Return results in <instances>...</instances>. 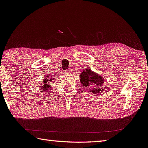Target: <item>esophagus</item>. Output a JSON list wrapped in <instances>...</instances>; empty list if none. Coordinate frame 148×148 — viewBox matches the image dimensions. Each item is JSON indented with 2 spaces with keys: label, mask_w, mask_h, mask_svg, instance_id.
Instances as JSON below:
<instances>
[{
  "label": "esophagus",
  "mask_w": 148,
  "mask_h": 148,
  "mask_svg": "<svg viewBox=\"0 0 148 148\" xmlns=\"http://www.w3.org/2000/svg\"><path fill=\"white\" fill-rule=\"evenodd\" d=\"M66 73H70V72H71V70H70V69H69V70H66Z\"/></svg>",
  "instance_id": "obj_1"
}]
</instances>
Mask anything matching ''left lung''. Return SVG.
I'll list each match as a JSON object with an SVG mask.
<instances>
[{
  "label": "left lung",
  "instance_id": "8db88e82",
  "mask_svg": "<svg viewBox=\"0 0 148 148\" xmlns=\"http://www.w3.org/2000/svg\"><path fill=\"white\" fill-rule=\"evenodd\" d=\"M79 76L82 85L84 86V88H88V90L93 94L98 95L103 91L105 79L100 75L92 72L90 68L84 69Z\"/></svg>",
  "mask_w": 148,
  "mask_h": 148
}]
</instances>
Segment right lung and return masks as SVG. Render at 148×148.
<instances>
[{"label":"right lung","mask_w":148,"mask_h":148,"mask_svg":"<svg viewBox=\"0 0 148 148\" xmlns=\"http://www.w3.org/2000/svg\"><path fill=\"white\" fill-rule=\"evenodd\" d=\"M52 76H51L50 78V76H47V78H46L45 80H44L42 83H41L42 86V89H44L45 91H46V90H50V88L51 87V86L50 85V83L52 82V80H54V78H52Z\"/></svg>","instance_id":"right-lung-1"}]
</instances>
